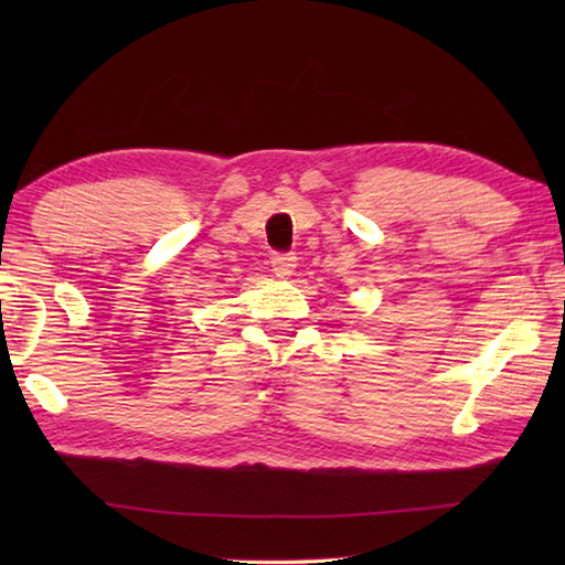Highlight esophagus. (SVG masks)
Returning a JSON list of instances; mask_svg holds the SVG:
<instances>
[{
  "instance_id": "1",
  "label": "esophagus",
  "mask_w": 565,
  "mask_h": 565,
  "mask_svg": "<svg viewBox=\"0 0 565 565\" xmlns=\"http://www.w3.org/2000/svg\"><path fill=\"white\" fill-rule=\"evenodd\" d=\"M271 266H274L271 271L279 276V279H286V276H291L296 269V256L294 254H276L271 259Z\"/></svg>"
}]
</instances>
